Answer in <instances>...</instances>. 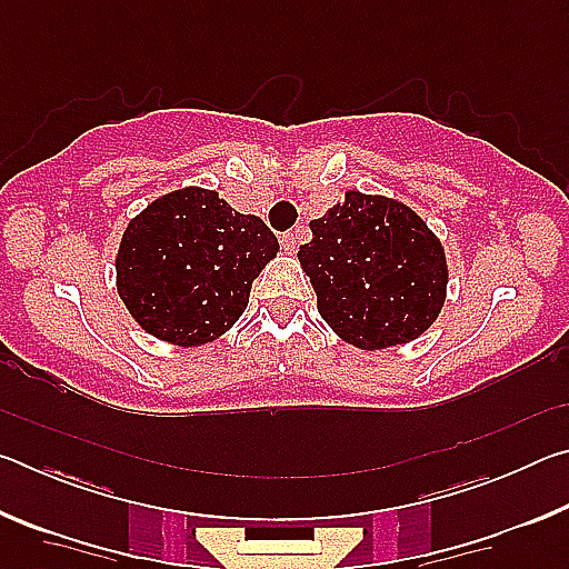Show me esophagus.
I'll use <instances>...</instances> for the list:
<instances>
[{
	"instance_id": "obj_1",
	"label": "esophagus",
	"mask_w": 569,
	"mask_h": 569,
	"mask_svg": "<svg viewBox=\"0 0 569 569\" xmlns=\"http://www.w3.org/2000/svg\"><path fill=\"white\" fill-rule=\"evenodd\" d=\"M281 246H283L286 253H296V248H298L296 233H283V236H281Z\"/></svg>"
}]
</instances>
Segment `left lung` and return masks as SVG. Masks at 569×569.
I'll return each mask as SVG.
<instances>
[{
    "instance_id": "left-lung-1",
    "label": "left lung",
    "mask_w": 569,
    "mask_h": 569,
    "mask_svg": "<svg viewBox=\"0 0 569 569\" xmlns=\"http://www.w3.org/2000/svg\"><path fill=\"white\" fill-rule=\"evenodd\" d=\"M298 248L319 298L321 319L359 349L409 343L445 306L447 258L439 238L411 208L383 196L346 192L311 220Z\"/></svg>"
}]
</instances>
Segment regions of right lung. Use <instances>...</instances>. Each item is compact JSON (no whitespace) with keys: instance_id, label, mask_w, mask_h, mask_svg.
Returning a JSON list of instances; mask_svg holds the SVG:
<instances>
[{"instance_id":"1","label":"right lung","mask_w":569,"mask_h":569,"mask_svg":"<svg viewBox=\"0 0 569 569\" xmlns=\"http://www.w3.org/2000/svg\"><path fill=\"white\" fill-rule=\"evenodd\" d=\"M278 253L261 218L218 192L182 188L130 220L118 250V293L148 333L178 346L218 339L240 316L250 286Z\"/></svg>"}]
</instances>
